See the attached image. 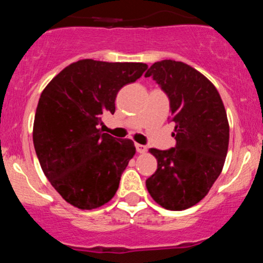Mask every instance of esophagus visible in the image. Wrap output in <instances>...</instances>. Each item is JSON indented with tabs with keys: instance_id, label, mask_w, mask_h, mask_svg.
Wrapping results in <instances>:
<instances>
[{
	"instance_id": "1",
	"label": "esophagus",
	"mask_w": 263,
	"mask_h": 263,
	"mask_svg": "<svg viewBox=\"0 0 263 263\" xmlns=\"http://www.w3.org/2000/svg\"><path fill=\"white\" fill-rule=\"evenodd\" d=\"M136 149L138 154H145L146 152V146L140 145V143H136Z\"/></svg>"
}]
</instances>
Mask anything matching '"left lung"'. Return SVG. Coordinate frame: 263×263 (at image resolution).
Masks as SVG:
<instances>
[{"label": "left lung", "mask_w": 263, "mask_h": 263, "mask_svg": "<svg viewBox=\"0 0 263 263\" xmlns=\"http://www.w3.org/2000/svg\"><path fill=\"white\" fill-rule=\"evenodd\" d=\"M145 77L168 97L176 140L170 149H149L157 170L146 187L158 204L181 211L198 203L221 174L230 140L226 109L215 86L183 62H155Z\"/></svg>", "instance_id": "8db88e82"}]
</instances>
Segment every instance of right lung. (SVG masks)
I'll use <instances>...</instances> for the list:
<instances>
[{
  "label": "right lung",
  "mask_w": 263,
  "mask_h": 263,
  "mask_svg": "<svg viewBox=\"0 0 263 263\" xmlns=\"http://www.w3.org/2000/svg\"><path fill=\"white\" fill-rule=\"evenodd\" d=\"M146 68L141 62L81 60L43 89L34 115V151L43 174L72 206L97 209L116 193L136 147L97 126L102 115L115 114L118 91Z\"/></svg>",
  "instance_id": "obj_1"
}]
</instances>
